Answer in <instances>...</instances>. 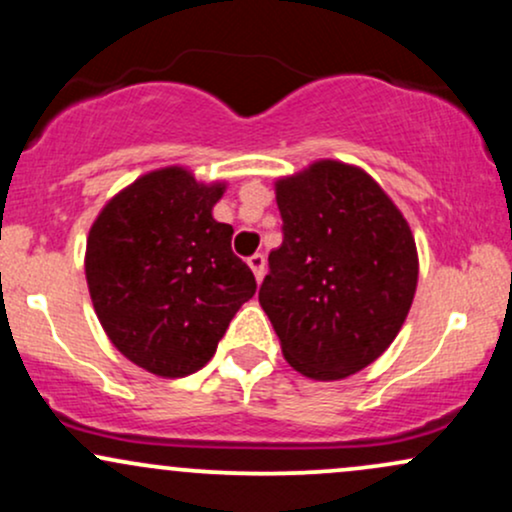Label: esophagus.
<instances>
[{
  "label": "esophagus",
  "instance_id": "1",
  "mask_svg": "<svg viewBox=\"0 0 512 512\" xmlns=\"http://www.w3.org/2000/svg\"><path fill=\"white\" fill-rule=\"evenodd\" d=\"M248 264H250L252 274H255L257 284H260V281H262V276H264V264H267V260H264V255H260V252H257V255L248 257Z\"/></svg>",
  "mask_w": 512,
  "mask_h": 512
}]
</instances>
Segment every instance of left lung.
<instances>
[{"instance_id":"obj_1","label":"left lung","mask_w":512,"mask_h":512,"mask_svg":"<svg viewBox=\"0 0 512 512\" xmlns=\"http://www.w3.org/2000/svg\"><path fill=\"white\" fill-rule=\"evenodd\" d=\"M274 192L284 243L269 252L262 310L298 373L349 378L409 315L419 281L409 223L366 170L334 158L279 178Z\"/></svg>"}]
</instances>
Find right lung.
<instances>
[{"label": "right lung", "instance_id": "add662e5", "mask_svg": "<svg viewBox=\"0 0 512 512\" xmlns=\"http://www.w3.org/2000/svg\"><path fill=\"white\" fill-rule=\"evenodd\" d=\"M226 182L185 166L144 173L120 190L86 238V284L105 334L158 378H185L214 356L255 276L214 219Z\"/></svg>", "mask_w": 512, "mask_h": 512}]
</instances>
